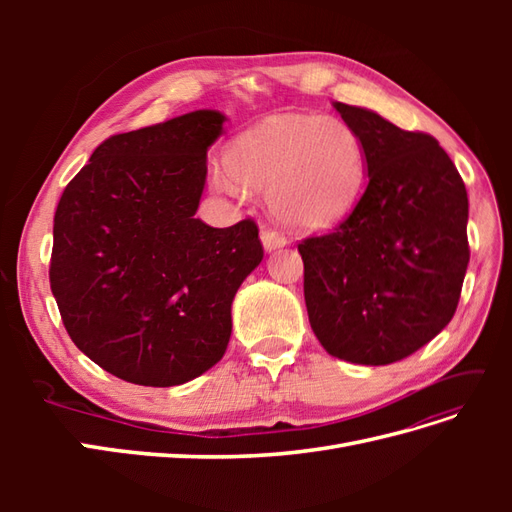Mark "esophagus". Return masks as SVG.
Instances as JSON below:
<instances>
[{"instance_id":"esophagus-1","label":"esophagus","mask_w":512,"mask_h":512,"mask_svg":"<svg viewBox=\"0 0 512 512\" xmlns=\"http://www.w3.org/2000/svg\"><path fill=\"white\" fill-rule=\"evenodd\" d=\"M260 241H262V247H265L267 252L280 250V247L286 245V237L282 235V232H277L273 228H262L260 230Z\"/></svg>"}]
</instances>
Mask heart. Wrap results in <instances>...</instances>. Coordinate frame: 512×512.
I'll return each instance as SVG.
<instances>
[{"instance_id":"b5f03b06","label":"heart","mask_w":512,"mask_h":512,"mask_svg":"<svg viewBox=\"0 0 512 512\" xmlns=\"http://www.w3.org/2000/svg\"><path fill=\"white\" fill-rule=\"evenodd\" d=\"M228 168L215 170L213 188L245 196L267 194L271 211L294 228H322L354 205L365 175L359 134L337 117L286 115L237 138Z\"/></svg>"}]
</instances>
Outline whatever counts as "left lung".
I'll list each match as a JSON object with an SVG mask.
<instances>
[{"label":"left lung","instance_id":"1","mask_svg":"<svg viewBox=\"0 0 512 512\" xmlns=\"http://www.w3.org/2000/svg\"><path fill=\"white\" fill-rule=\"evenodd\" d=\"M333 106L361 138L367 188L333 232L299 243L307 316L331 356L389 365L455 316L470 262L468 192L433 136Z\"/></svg>","mask_w":512,"mask_h":512}]
</instances>
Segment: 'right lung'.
<instances>
[{
	"label": "right lung",
	"mask_w": 512,
	"mask_h": 512,
	"mask_svg": "<svg viewBox=\"0 0 512 512\" xmlns=\"http://www.w3.org/2000/svg\"><path fill=\"white\" fill-rule=\"evenodd\" d=\"M220 111L115 134L59 198L51 290L72 342L108 374L177 386L228 346L232 299L265 252L258 226L194 218Z\"/></svg>",
	"instance_id": "obj_1"
}]
</instances>
